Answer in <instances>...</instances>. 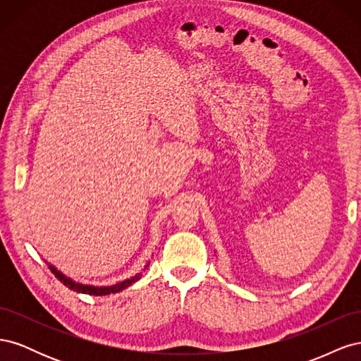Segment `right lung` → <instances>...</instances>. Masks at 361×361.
<instances>
[{
    "instance_id": "obj_1",
    "label": "right lung",
    "mask_w": 361,
    "mask_h": 361,
    "mask_svg": "<svg viewBox=\"0 0 361 361\" xmlns=\"http://www.w3.org/2000/svg\"><path fill=\"white\" fill-rule=\"evenodd\" d=\"M49 269L52 271V274L56 276L64 286L75 290V292H80V293H87V295H96V297H101V295H110V293H114V292H118L122 290L128 286L133 285L134 281H137L140 279V274H137L135 277L129 279V280H125L122 283H118V285H114V286H108V288H94V286H85V285H80V283H75L73 280L68 279L66 276H63L60 271H57L56 268H54L52 265H49Z\"/></svg>"
}]
</instances>
